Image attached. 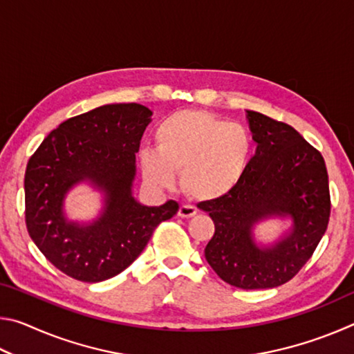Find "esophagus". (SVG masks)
Masks as SVG:
<instances>
[{
  "label": "esophagus",
  "mask_w": 354,
  "mask_h": 354,
  "mask_svg": "<svg viewBox=\"0 0 354 354\" xmlns=\"http://www.w3.org/2000/svg\"><path fill=\"white\" fill-rule=\"evenodd\" d=\"M195 214H196V207L190 206V205H183L178 211V215L181 218H190V217H194Z\"/></svg>",
  "instance_id": "obj_1"
}]
</instances>
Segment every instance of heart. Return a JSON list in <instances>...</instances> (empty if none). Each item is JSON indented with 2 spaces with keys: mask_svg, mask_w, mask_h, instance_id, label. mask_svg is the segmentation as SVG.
Here are the masks:
<instances>
[{
  "mask_svg": "<svg viewBox=\"0 0 354 354\" xmlns=\"http://www.w3.org/2000/svg\"><path fill=\"white\" fill-rule=\"evenodd\" d=\"M156 149L143 148L140 169L149 184L170 187L181 171L184 190L196 200H217L234 190L253 158V137L239 123L205 111L184 109L154 129Z\"/></svg>",
  "mask_w": 354,
  "mask_h": 354,
  "instance_id": "1",
  "label": "heart"
}]
</instances>
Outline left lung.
<instances>
[{"instance_id":"1","label":"left lung","mask_w":354,"mask_h":354,"mask_svg":"<svg viewBox=\"0 0 354 354\" xmlns=\"http://www.w3.org/2000/svg\"><path fill=\"white\" fill-rule=\"evenodd\" d=\"M248 122L257 148L243 179L227 195L198 206L215 225L205 256L227 284L272 289L301 270L325 234L331 214L328 171L322 153L290 124L254 111H248ZM270 214H290L292 232L259 250L250 230Z\"/></svg>"}]
</instances>
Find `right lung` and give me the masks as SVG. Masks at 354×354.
Segmentation results:
<instances>
[{
    "label": "right lung",
    "mask_w": 354,
    "mask_h": 354,
    "mask_svg": "<svg viewBox=\"0 0 354 354\" xmlns=\"http://www.w3.org/2000/svg\"><path fill=\"white\" fill-rule=\"evenodd\" d=\"M151 113L137 103L97 107L65 120L29 158V237L67 277L82 283L117 277L137 259L156 227L178 212L175 200L148 207L131 195L136 153ZM82 178H91L108 196L105 214L91 227L68 224L62 212L64 194Z\"/></svg>",
    "instance_id": "1"
}]
</instances>
